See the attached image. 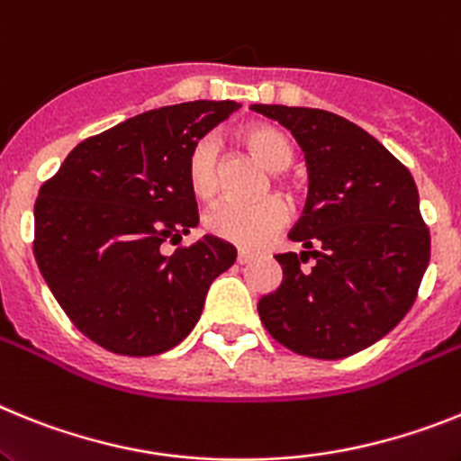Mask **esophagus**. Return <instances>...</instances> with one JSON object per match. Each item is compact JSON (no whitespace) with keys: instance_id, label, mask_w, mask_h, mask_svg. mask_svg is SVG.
Here are the masks:
<instances>
[{"instance_id":"1","label":"esophagus","mask_w":461,"mask_h":461,"mask_svg":"<svg viewBox=\"0 0 461 461\" xmlns=\"http://www.w3.org/2000/svg\"><path fill=\"white\" fill-rule=\"evenodd\" d=\"M236 262L241 264V267H243V264H250V262H253V253H246V250H241V253L236 255Z\"/></svg>"}]
</instances>
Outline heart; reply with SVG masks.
<instances>
[{
  "label": "heart",
  "instance_id": "heart-1",
  "mask_svg": "<svg viewBox=\"0 0 461 461\" xmlns=\"http://www.w3.org/2000/svg\"><path fill=\"white\" fill-rule=\"evenodd\" d=\"M241 143L255 159L269 171H285L294 159V148L283 130L267 122H258L241 131ZM187 185L199 199L215 197L220 187L218 146L211 136L199 139L192 146L185 164ZM287 222V206L283 199L269 197L258 203H215L203 215V227L211 236L243 250H258L271 236L278 234Z\"/></svg>",
  "mask_w": 461,
  "mask_h": 461
}]
</instances>
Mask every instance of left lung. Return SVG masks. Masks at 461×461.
<instances>
[{"label": "left lung", "instance_id": "1", "mask_svg": "<svg viewBox=\"0 0 461 461\" xmlns=\"http://www.w3.org/2000/svg\"><path fill=\"white\" fill-rule=\"evenodd\" d=\"M253 111L292 131L311 178L303 215L290 231L306 250L276 255L283 283L259 299V320L303 357H350L402 322L429 264L413 176L341 115L278 104H253ZM308 257L316 262L303 270Z\"/></svg>", "mask_w": 461, "mask_h": 461}]
</instances>
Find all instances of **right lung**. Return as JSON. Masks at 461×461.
Wrapping results in <instances>:
<instances>
[{
  "label": "right lung",
  "mask_w": 461,
  "mask_h": 461,
  "mask_svg": "<svg viewBox=\"0 0 461 461\" xmlns=\"http://www.w3.org/2000/svg\"><path fill=\"white\" fill-rule=\"evenodd\" d=\"M241 109L185 102L120 122L67 155L34 203V258L76 330L115 355L150 357L197 325L208 285L236 259L197 227L185 164L203 134Z\"/></svg>",
  "instance_id": "right-lung-1"
}]
</instances>
